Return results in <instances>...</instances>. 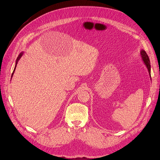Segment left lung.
<instances>
[{"instance_id": "1", "label": "left lung", "mask_w": 160, "mask_h": 160, "mask_svg": "<svg viewBox=\"0 0 160 160\" xmlns=\"http://www.w3.org/2000/svg\"><path fill=\"white\" fill-rule=\"evenodd\" d=\"M140 55L141 56V58H142V62H143V63H145V65H146L147 68L148 69V73H149V75H150V77H150V69H151V67H150V60H149V58L147 55V54L146 53V52L145 51V50L143 49H142L141 51H140ZM151 79V78H150Z\"/></svg>"}]
</instances>
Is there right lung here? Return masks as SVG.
I'll return each instance as SVG.
<instances>
[{
  "instance_id": "right-lung-1",
  "label": "right lung",
  "mask_w": 160,
  "mask_h": 160,
  "mask_svg": "<svg viewBox=\"0 0 160 160\" xmlns=\"http://www.w3.org/2000/svg\"><path fill=\"white\" fill-rule=\"evenodd\" d=\"M22 54H23V52H21V53L19 54V55L18 56V58H17V60H16V63H15V68H14V70H13V73H12V77H13V73H14V72H15V69H16V67H17V64H18V63L19 60H20V58H21L22 57Z\"/></svg>"
}]
</instances>
